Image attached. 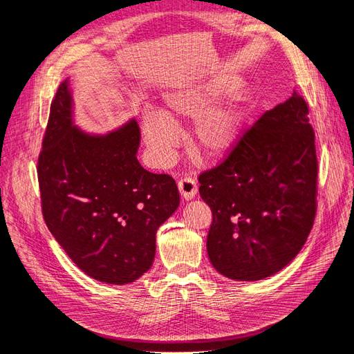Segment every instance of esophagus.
Instances as JSON below:
<instances>
[{
    "mask_svg": "<svg viewBox=\"0 0 354 354\" xmlns=\"http://www.w3.org/2000/svg\"><path fill=\"white\" fill-rule=\"evenodd\" d=\"M178 190H180L181 198H183L185 201L194 199L195 195H196V192H198L195 180L192 177H183L178 181Z\"/></svg>",
    "mask_w": 354,
    "mask_h": 354,
    "instance_id": "1",
    "label": "esophagus"
}]
</instances>
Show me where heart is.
Wrapping results in <instances>:
<instances>
[{
  "label": "heart",
  "instance_id": "1",
  "mask_svg": "<svg viewBox=\"0 0 354 354\" xmlns=\"http://www.w3.org/2000/svg\"><path fill=\"white\" fill-rule=\"evenodd\" d=\"M230 81L214 80L187 85L164 95L160 115L151 112L142 122L143 140L153 164L167 165L177 145L173 124L195 118L190 128V143L202 159H217L226 155L238 142L242 128L241 95L230 94L216 102L227 91Z\"/></svg>",
  "mask_w": 354,
  "mask_h": 354
}]
</instances>
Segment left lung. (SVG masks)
<instances>
[{"label": "left lung", "mask_w": 354, "mask_h": 354, "mask_svg": "<svg viewBox=\"0 0 354 354\" xmlns=\"http://www.w3.org/2000/svg\"><path fill=\"white\" fill-rule=\"evenodd\" d=\"M308 106L294 93L267 111L221 162L199 176L212 211L209 261L233 281L281 272L313 227L317 194L315 131Z\"/></svg>", "instance_id": "obj_1"}]
</instances>
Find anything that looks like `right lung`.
I'll list each match as a JSON object with an SVG mask.
<instances>
[{"label":"right lung","instance_id":"add662e5","mask_svg":"<svg viewBox=\"0 0 354 354\" xmlns=\"http://www.w3.org/2000/svg\"><path fill=\"white\" fill-rule=\"evenodd\" d=\"M72 108L65 80L51 102L38 158L42 216L85 274L131 283L151 269L156 232L178 208L177 185L138 162L136 120L108 134H90L73 124Z\"/></svg>","mask_w":354,"mask_h":354}]
</instances>
